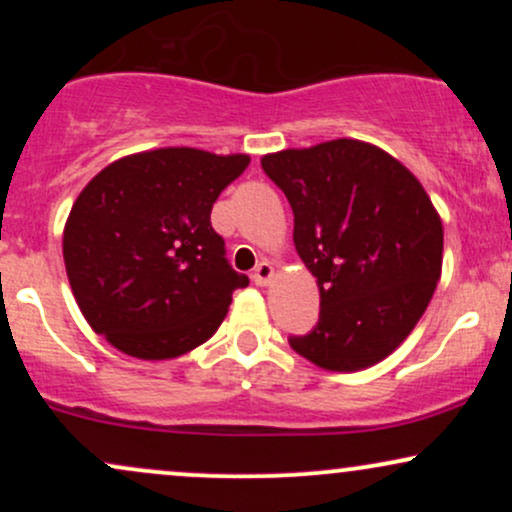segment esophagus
<instances>
[{
  "instance_id": "1",
  "label": "esophagus",
  "mask_w": 512,
  "mask_h": 512,
  "mask_svg": "<svg viewBox=\"0 0 512 512\" xmlns=\"http://www.w3.org/2000/svg\"><path fill=\"white\" fill-rule=\"evenodd\" d=\"M272 279H274V267H272V262L262 260V262L255 267V272H252V281H255L257 286H269V284H272Z\"/></svg>"
}]
</instances>
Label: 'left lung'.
<instances>
[{"instance_id":"1","label":"left lung","mask_w":512,"mask_h":512,"mask_svg":"<svg viewBox=\"0 0 512 512\" xmlns=\"http://www.w3.org/2000/svg\"><path fill=\"white\" fill-rule=\"evenodd\" d=\"M293 209V243L320 289V320L291 337L315 366L354 373L409 337L443 267V221L424 185L358 139L262 156Z\"/></svg>"}]
</instances>
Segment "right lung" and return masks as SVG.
<instances>
[{"instance_id": "right-lung-1", "label": "right lung", "mask_w": 512, "mask_h": 512, "mask_svg": "<svg viewBox=\"0 0 512 512\" xmlns=\"http://www.w3.org/2000/svg\"><path fill=\"white\" fill-rule=\"evenodd\" d=\"M248 163V154L168 146L120 158L88 182L62 252L93 332L127 356L166 361L219 330L248 276L228 264L211 207Z\"/></svg>"}]
</instances>
